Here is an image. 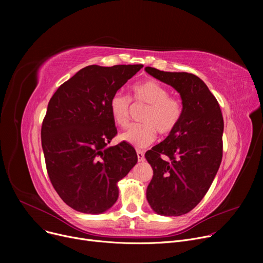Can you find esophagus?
I'll use <instances>...</instances> for the list:
<instances>
[{"instance_id":"1","label":"esophagus","mask_w":263,"mask_h":263,"mask_svg":"<svg viewBox=\"0 0 263 263\" xmlns=\"http://www.w3.org/2000/svg\"><path fill=\"white\" fill-rule=\"evenodd\" d=\"M136 154H137V159H139V162H143V161H145V153H144V151H142V150H137V151H136Z\"/></svg>"}]
</instances>
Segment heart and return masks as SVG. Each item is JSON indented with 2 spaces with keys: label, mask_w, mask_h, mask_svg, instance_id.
<instances>
[{
  "label": "heart",
  "mask_w": 263,
  "mask_h": 263,
  "mask_svg": "<svg viewBox=\"0 0 263 263\" xmlns=\"http://www.w3.org/2000/svg\"><path fill=\"white\" fill-rule=\"evenodd\" d=\"M132 99L144 103L147 109L141 117L143 123L131 126L120 139L136 148H146L157 139V131L162 135L171 134L183 115L182 101L170 96V90L155 80H147L132 87ZM130 98L116 92L109 100L108 108L114 123L126 128L130 120Z\"/></svg>",
  "instance_id": "1"
}]
</instances>
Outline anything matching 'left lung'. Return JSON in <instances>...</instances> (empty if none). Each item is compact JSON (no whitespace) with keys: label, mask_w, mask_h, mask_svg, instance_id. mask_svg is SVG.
Masks as SVG:
<instances>
[{"label":"left lung","mask_w":263,"mask_h":263,"mask_svg":"<svg viewBox=\"0 0 263 263\" xmlns=\"http://www.w3.org/2000/svg\"><path fill=\"white\" fill-rule=\"evenodd\" d=\"M146 72L181 96L183 115L177 128L145 157L154 170L146 197L160 215L193 210L210 189L223 158L224 120L219 104L202 80L187 72Z\"/></svg>","instance_id":"1"}]
</instances>
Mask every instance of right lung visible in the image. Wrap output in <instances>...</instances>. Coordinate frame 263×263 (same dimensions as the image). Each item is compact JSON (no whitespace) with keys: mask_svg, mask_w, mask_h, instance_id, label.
I'll return each mask as SVG.
<instances>
[{"mask_svg":"<svg viewBox=\"0 0 263 263\" xmlns=\"http://www.w3.org/2000/svg\"><path fill=\"white\" fill-rule=\"evenodd\" d=\"M143 65H90L54 92L41 127L50 181L72 209L88 214L108 210L118 198L117 182L137 162L134 148L117 134L109 100Z\"/></svg>","mask_w":263,"mask_h":263,"instance_id":"right-lung-1","label":"right lung"}]
</instances>
